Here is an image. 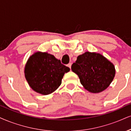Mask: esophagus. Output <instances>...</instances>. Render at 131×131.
I'll return each mask as SVG.
<instances>
[{
  "label": "esophagus",
  "mask_w": 131,
  "mask_h": 131,
  "mask_svg": "<svg viewBox=\"0 0 131 131\" xmlns=\"http://www.w3.org/2000/svg\"><path fill=\"white\" fill-rule=\"evenodd\" d=\"M67 66H68L69 68L71 69V66H72V63H69V64H68V65H67Z\"/></svg>",
  "instance_id": "obj_1"
}]
</instances>
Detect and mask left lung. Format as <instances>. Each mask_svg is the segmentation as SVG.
Here are the masks:
<instances>
[{
    "instance_id": "left-lung-1",
    "label": "left lung",
    "mask_w": 131,
    "mask_h": 131,
    "mask_svg": "<svg viewBox=\"0 0 131 131\" xmlns=\"http://www.w3.org/2000/svg\"><path fill=\"white\" fill-rule=\"evenodd\" d=\"M72 70L78 76L80 83L91 93L106 89L114 80L115 66L102 54L86 51L77 57Z\"/></svg>"
}]
</instances>
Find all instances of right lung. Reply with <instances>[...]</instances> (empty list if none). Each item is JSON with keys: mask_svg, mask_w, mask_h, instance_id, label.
<instances>
[{"mask_svg": "<svg viewBox=\"0 0 131 131\" xmlns=\"http://www.w3.org/2000/svg\"><path fill=\"white\" fill-rule=\"evenodd\" d=\"M69 71L68 67L52 54L37 51L28 58L24 73L30 88L37 93L46 95L59 88L63 76Z\"/></svg>", "mask_w": 131, "mask_h": 131, "instance_id": "obj_1", "label": "right lung"}]
</instances>
